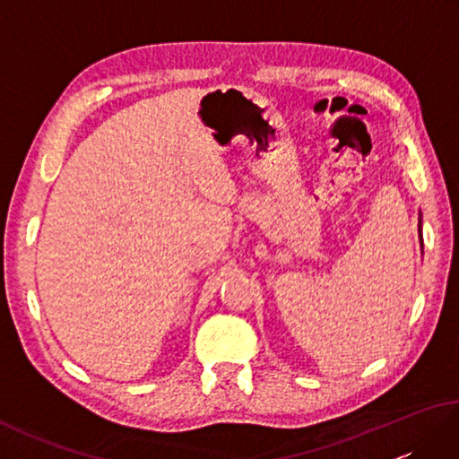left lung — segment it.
<instances>
[{
    "instance_id": "left-lung-1",
    "label": "left lung",
    "mask_w": 459,
    "mask_h": 459,
    "mask_svg": "<svg viewBox=\"0 0 459 459\" xmlns=\"http://www.w3.org/2000/svg\"><path fill=\"white\" fill-rule=\"evenodd\" d=\"M418 229H420V232H422V214H420V224H418Z\"/></svg>"
}]
</instances>
